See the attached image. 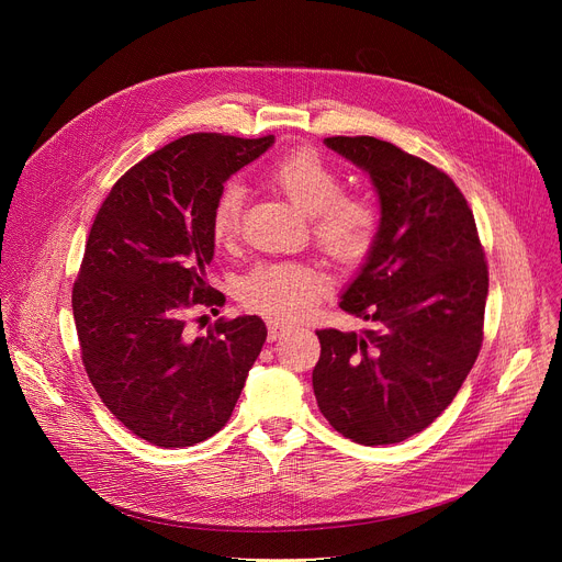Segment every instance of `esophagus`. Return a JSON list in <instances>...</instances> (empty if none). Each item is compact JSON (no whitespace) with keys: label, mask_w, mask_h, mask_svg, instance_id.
Returning <instances> with one entry per match:
<instances>
[{"label":"esophagus","mask_w":562,"mask_h":562,"mask_svg":"<svg viewBox=\"0 0 562 562\" xmlns=\"http://www.w3.org/2000/svg\"><path fill=\"white\" fill-rule=\"evenodd\" d=\"M266 326H269V341H276V339H280L284 333L291 330L289 323H284V321H280V318H269V321H266Z\"/></svg>","instance_id":"34e87169"}]
</instances>
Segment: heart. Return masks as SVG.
I'll list each match as a JSON object with an SVG mask.
<instances>
[{
	"instance_id": "obj_1",
	"label": "heart",
	"mask_w": 562,
	"mask_h": 562,
	"mask_svg": "<svg viewBox=\"0 0 562 562\" xmlns=\"http://www.w3.org/2000/svg\"><path fill=\"white\" fill-rule=\"evenodd\" d=\"M269 182L280 189L299 210L312 216L316 244L341 261L364 257L375 239L378 214L373 204L341 195V175L312 150L291 153L269 170ZM246 191L239 182H227L212 210V236L218 246H229L241 232ZM328 278L310 263L263 261L246 273L236 286L239 301L259 314L296 318L307 314L326 293Z\"/></svg>"
}]
</instances>
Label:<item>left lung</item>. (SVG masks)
Listing matches in <instances>:
<instances>
[{
    "label": "left lung",
    "instance_id": "1",
    "mask_svg": "<svg viewBox=\"0 0 562 562\" xmlns=\"http://www.w3.org/2000/svg\"><path fill=\"white\" fill-rule=\"evenodd\" d=\"M326 145L369 175L380 225L339 303L373 328L316 330L314 396L344 437L396 445L451 405L479 358L485 252L447 172L373 136H333Z\"/></svg>",
    "mask_w": 562,
    "mask_h": 562
}]
</instances>
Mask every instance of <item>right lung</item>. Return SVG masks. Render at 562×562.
Masks as SVG:
<instances>
[{
  "instance_id": "obj_1",
  "label": "right lung",
  "mask_w": 562,
  "mask_h": 562,
  "mask_svg": "<svg viewBox=\"0 0 562 562\" xmlns=\"http://www.w3.org/2000/svg\"><path fill=\"white\" fill-rule=\"evenodd\" d=\"M276 136L189 134L130 168L102 202L72 289L88 378L111 415L164 449L218 432L266 341L259 316L218 318L189 339L193 305L225 303L206 284L212 210L229 177Z\"/></svg>"
}]
</instances>
